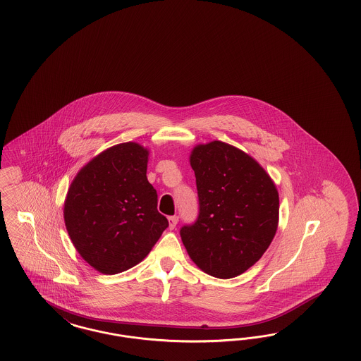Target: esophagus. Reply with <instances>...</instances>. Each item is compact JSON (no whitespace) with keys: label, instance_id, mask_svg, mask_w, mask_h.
<instances>
[{"label":"esophagus","instance_id":"obj_1","mask_svg":"<svg viewBox=\"0 0 361 361\" xmlns=\"http://www.w3.org/2000/svg\"><path fill=\"white\" fill-rule=\"evenodd\" d=\"M168 221H169V229H175L176 225L178 222V217L177 216H171V217H168Z\"/></svg>","mask_w":361,"mask_h":361}]
</instances>
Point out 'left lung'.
Masks as SVG:
<instances>
[{"mask_svg":"<svg viewBox=\"0 0 361 361\" xmlns=\"http://www.w3.org/2000/svg\"><path fill=\"white\" fill-rule=\"evenodd\" d=\"M200 212L180 235L205 273L229 279L259 261L278 228L279 195L252 156L226 142L200 144L190 154Z\"/></svg>","mask_w":361,"mask_h":361,"instance_id":"left-lung-1","label":"left lung"}]
</instances>
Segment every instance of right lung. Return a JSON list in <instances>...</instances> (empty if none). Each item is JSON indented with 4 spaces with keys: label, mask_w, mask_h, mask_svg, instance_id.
Returning a JSON list of instances; mask_svg holds the SVG:
<instances>
[{
    "label": "right lung",
    "mask_w": 361,
    "mask_h": 361,
    "mask_svg": "<svg viewBox=\"0 0 361 361\" xmlns=\"http://www.w3.org/2000/svg\"><path fill=\"white\" fill-rule=\"evenodd\" d=\"M148 156L137 142L114 145L85 165L68 188L66 229L99 273H121L142 262L169 225L147 180Z\"/></svg>",
    "instance_id": "1"
}]
</instances>
